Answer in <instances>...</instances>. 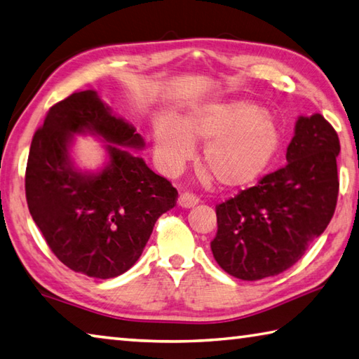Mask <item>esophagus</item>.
<instances>
[{
  "label": "esophagus",
  "instance_id": "obj_1",
  "mask_svg": "<svg viewBox=\"0 0 359 359\" xmlns=\"http://www.w3.org/2000/svg\"><path fill=\"white\" fill-rule=\"evenodd\" d=\"M198 203V198L192 192H181L178 197V205L181 208H192Z\"/></svg>",
  "mask_w": 359,
  "mask_h": 359
}]
</instances>
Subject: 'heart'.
Masks as SVG:
<instances>
[{
    "instance_id": "heart-1",
    "label": "heart",
    "mask_w": 359,
    "mask_h": 359,
    "mask_svg": "<svg viewBox=\"0 0 359 359\" xmlns=\"http://www.w3.org/2000/svg\"><path fill=\"white\" fill-rule=\"evenodd\" d=\"M280 140L278 126L266 111L234 101L192 111L178 125L161 121L154 131V153L162 170L173 175L191 158L192 145L206 142L201 167L220 187L239 191L266 173Z\"/></svg>"
}]
</instances>
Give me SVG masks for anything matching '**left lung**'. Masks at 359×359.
Listing matches in <instances>:
<instances>
[{"instance_id": "1", "label": "left lung", "mask_w": 359, "mask_h": 359, "mask_svg": "<svg viewBox=\"0 0 359 359\" xmlns=\"http://www.w3.org/2000/svg\"><path fill=\"white\" fill-rule=\"evenodd\" d=\"M339 151L337 133L320 114L300 117L287 164L215 206L217 234L211 250L226 273L262 280L285 272L305 255L334 214Z\"/></svg>"}]
</instances>
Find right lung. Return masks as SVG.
<instances>
[{"instance_id":"1","label":"right lung","mask_w":359,"mask_h":359,"mask_svg":"<svg viewBox=\"0 0 359 359\" xmlns=\"http://www.w3.org/2000/svg\"><path fill=\"white\" fill-rule=\"evenodd\" d=\"M90 132L108 146L110 164L100 174L72 167L73 133ZM136 130L101 103L97 92H74L46 112L26 164L25 191L32 220L56 258L74 272L114 278L140 258L153 226L177 205L178 191L142 158Z\"/></svg>"}]
</instances>
